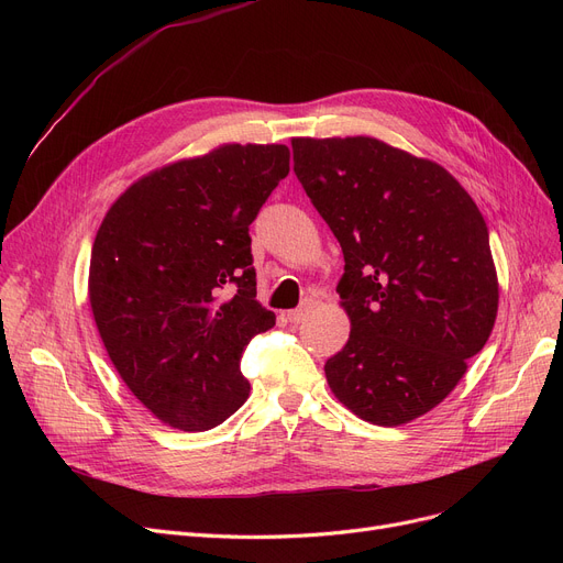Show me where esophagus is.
Masks as SVG:
<instances>
[{"mask_svg":"<svg viewBox=\"0 0 563 563\" xmlns=\"http://www.w3.org/2000/svg\"><path fill=\"white\" fill-rule=\"evenodd\" d=\"M314 310V301H303L301 303V308H297V310H289L287 312V319L289 321H294V323H301L310 312Z\"/></svg>","mask_w":563,"mask_h":563,"instance_id":"1","label":"esophagus"}]
</instances>
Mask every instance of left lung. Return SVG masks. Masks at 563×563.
Wrapping results in <instances>:
<instances>
[{"label": "left lung", "instance_id": "left-lung-1", "mask_svg": "<svg viewBox=\"0 0 563 563\" xmlns=\"http://www.w3.org/2000/svg\"><path fill=\"white\" fill-rule=\"evenodd\" d=\"M291 153L344 253L351 333L323 365L329 388L365 422L406 424L456 388L495 327L486 221L450 170L374 136H297Z\"/></svg>", "mask_w": 563, "mask_h": 563}]
</instances>
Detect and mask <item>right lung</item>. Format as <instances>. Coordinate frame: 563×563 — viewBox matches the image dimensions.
Returning <instances> with one entry per match:
<instances>
[{"mask_svg":"<svg viewBox=\"0 0 563 563\" xmlns=\"http://www.w3.org/2000/svg\"><path fill=\"white\" fill-rule=\"evenodd\" d=\"M287 173V145L223 143L139 177L100 223L88 269L98 333L173 429H214L249 399L242 353L276 323L255 299L249 225Z\"/></svg>","mask_w":563,"mask_h":563,"instance_id":"add662e5","label":"right lung"}]
</instances>
